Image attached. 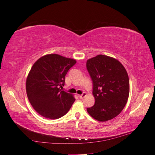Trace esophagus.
Here are the masks:
<instances>
[{
	"mask_svg": "<svg viewBox=\"0 0 155 155\" xmlns=\"http://www.w3.org/2000/svg\"><path fill=\"white\" fill-rule=\"evenodd\" d=\"M86 95H87V94H86V93H84V94H82V95H79V97H80V99H83V98H84Z\"/></svg>",
	"mask_w": 155,
	"mask_h": 155,
	"instance_id": "34e87169",
	"label": "esophagus"
}]
</instances>
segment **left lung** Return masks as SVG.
<instances>
[{
    "label": "left lung",
    "instance_id": "obj_1",
    "mask_svg": "<svg viewBox=\"0 0 155 155\" xmlns=\"http://www.w3.org/2000/svg\"><path fill=\"white\" fill-rule=\"evenodd\" d=\"M87 68L94 84L95 105L87 108L88 114L99 121L114 118L126 105L130 94L127 71L111 57L98 55L87 61Z\"/></svg>",
    "mask_w": 155,
    "mask_h": 155
}]
</instances>
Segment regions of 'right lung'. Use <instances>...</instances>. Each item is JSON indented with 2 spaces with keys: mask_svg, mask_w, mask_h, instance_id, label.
<instances>
[{
  "mask_svg": "<svg viewBox=\"0 0 155 155\" xmlns=\"http://www.w3.org/2000/svg\"><path fill=\"white\" fill-rule=\"evenodd\" d=\"M76 62L75 59L51 54L34 63L27 77L26 92L31 105L39 115L58 119L70 109L75 99L60 88L64 86L67 71Z\"/></svg>",
  "mask_w": 155,
  "mask_h": 155,
  "instance_id": "obj_1",
  "label": "right lung"
}]
</instances>
